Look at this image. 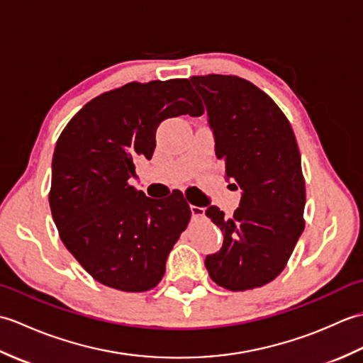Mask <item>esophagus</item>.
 Segmentation results:
<instances>
[{"label": "esophagus", "instance_id": "obj_1", "mask_svg": "<svg viewBox=\"0 0 363 363\" xmlns=\"http://www.w3.org/2000/svg\"><path fill=\"white\" fill-rule=\"evenodd\" d=\"M190 211H191V217H194V218H203L204 217V207L190 206Z\"/></svg>", "mask_w": 363, "mask_h": 363}]
</instances>
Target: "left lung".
<instances>
[{
	"mask_svg": "<svg viewBox=\"0 0 363 363\" xmlns=\"http://www.w3.org/2000/svg\"><path fill=\"white\" fill-rule=\"evenodd\" d=\"M190 84L204 99L226 179L242 190L230 218L207 207L225 240L206 257V268L223 289L262 287L285 268L304 230L306 184L295 134L277 104L250 81L207 74L191 76Z\"/></svg>",
	"mask_w": 363,
	"mask_h": 363,
	"instance_id": "left-lung-1",
	"label": "left lung"
}]
</instances>
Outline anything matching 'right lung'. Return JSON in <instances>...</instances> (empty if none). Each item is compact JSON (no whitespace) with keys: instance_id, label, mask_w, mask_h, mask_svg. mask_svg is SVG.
Segmentation results:
<instances>
[{"instance_id":"1","label":"right lung","mask_w":363,"mask_h":363,"mask_svg":"<svg viewBox=\"0 0 363 363\" xmlns=\"http://www.w3.org/2000/svg\"><path fill=\"white\" fill-rule=\"evenodd\" d=\"M203 112L189 79L129 82L91 99L62 130L50 207L67 250L95 281L133 293L160 282L190 206L181 191L157 201L129 179L135 160L152 157L162 121Z\"/></svg>"}]
</instances>
